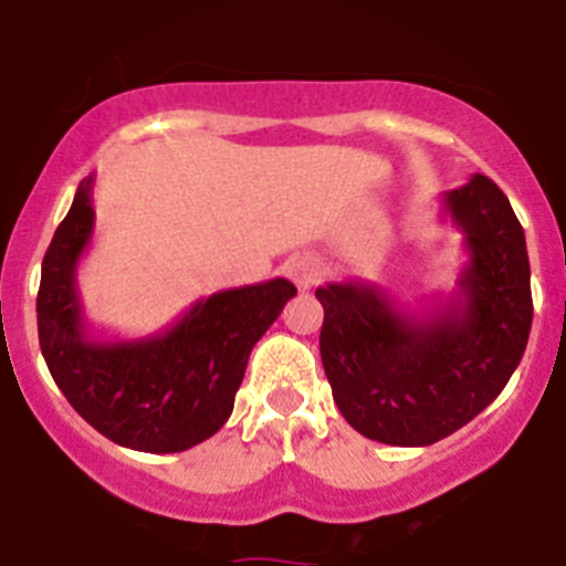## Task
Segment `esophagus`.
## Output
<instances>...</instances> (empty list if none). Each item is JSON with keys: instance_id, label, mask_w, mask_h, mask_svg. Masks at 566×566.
Returning <instances> with one entry per match:
<instances>
[{"instance_id": "esophagus-1", "label": "esophagus", "mask_w": 566, "mask_h": 566, "mask_svg": "<svg viewBox=\"0 0 566 566\" xmlns=\"http://www.w3.org/2000/svg\"><path fill=\"white\" fill-rule=\"evenodd\" d=\"M286 277L292 280L297 289H312L323 274V263L314 254H294L286 260Z\"/></svg>"}]
</instances>
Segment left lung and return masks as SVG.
Wrapping results in <instances>:
<instances>
[{
  "instance_id": "8db88e82",
  "label": "left lung",
  "mask_w": 566,
  "mask_h": 566,
  "mask_svg": "<svg viewBox=\"0 0 566 566\" xmlns=\"http://www.w3.org/2000/svg\"><path fill=\"white\" fill-rule=\"evenodd\" d=\"M444 212L468 252L451 297L413 314L354 280L317 289L334 402L374 442L422 448L451 437L502 394L527 348L530 260L507 195L473 175L444 192Z\"/></svg>"
}]
</instances>
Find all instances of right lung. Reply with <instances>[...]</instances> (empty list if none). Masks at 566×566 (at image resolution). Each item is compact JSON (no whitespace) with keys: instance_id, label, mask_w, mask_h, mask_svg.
<instances>
[{"instance_id":"right-lung-1","label":"right lung","mask_w":566,"mask_h":566,"mask_svg":"<svg viewBox=\"0 0 566 566\" xmlns=\"http://www.w3.org/2000/svg\"><path fill=\"white\" fill-rule=\"evenodd\" d=\"M93 175L76 189L42 260L39 345L67 402L109 442L178 453L223 428L249 354L297 289L283 277L198 300L175 326L144 339H93L76 266L93 238Z\"/></svg>"}]
</instances>
